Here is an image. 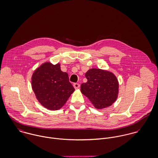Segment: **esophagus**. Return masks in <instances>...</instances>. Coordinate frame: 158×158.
<instances>
[{"instance_id": "1", "label": "esophagus", "mask_w": 158, "mask_h": 158, "mask_svg": "<svg viewBox=\"0 0 158 158\" xmlns=\"http://www.w3.org/2000/svg\"><path fill=\"white\" fill-rule=\"evenodd\" d=\"M73 87H74L75 89H77L80 88V84H78V83H74V84H73Z\"/></svg>"}]
</instances>
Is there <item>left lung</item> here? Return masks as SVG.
I'll use <instances>...</instances> for the list:
<instances>
[{
  "label": "left lung",
  "instance_id": "obj_1",
  "mask_svg": "<svg viewBox=\"0 0 158 158\" xmlns=\"http://www.w3.org/2000/svg\"><path fill=\"white\" fill-rule=\"evenodd\" d=\"M85 77L88 81L81 85V92L96 109H104L115 102L119 93V82L113 73L93 68L86 72Z\"/></svg>",
  "mask_w": 158,
  "mask_h": 158
}]
</instances>
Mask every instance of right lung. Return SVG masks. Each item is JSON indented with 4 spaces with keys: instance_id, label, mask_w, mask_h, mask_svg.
Instances as JSON below:
<instances>
[{
    "instance_id": "1",
    "label": "right lung",
    "mask_w": 158,
    "mask_h": 158,
    "mask_svg": "<svg viewBox=\"0 0 158 158\" xmlns=\"http://www.w3.org/2000/svg\"><path fill=\"white\" fill-rule=\"evenodd\" d=\"M32 90L40 104L50 110H57L66 103L75 89L69 82L67 73L60 70V64L47 61L34 72Z\"/></svg>"
}]
</instances>
